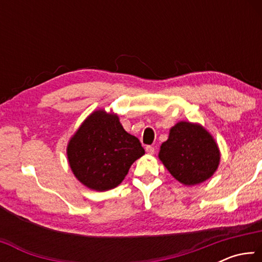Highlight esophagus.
Instances as JSON below:
<instances>
[{
  "mask_svg": "<svg viewBox=\"0 0 262 262\" xmlns=\"http://www.w3.org/2000/svg\"><path fill=\"white\" fill-rule=\"evenodd\" d=\"M145 151H147V154H149V155H154L155 148L151 147V145H147V147H145Z\"/></svg>",
  "mask_w": 262,
  "mask_h": 262,
  "instance_id": "34e87169",
  "label": "esophagus"
}]
</instances>
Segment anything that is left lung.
Returning <instances> with one entry per match:
<instances>
[{
    "instance_id": "8db88e82",
    "label": "left lung",
    "mask_w": 262,
    "mask_h": 262,
    "mask_svg": "<svg viewBox=\"0 0 262 262\" xmlns=\"http://www.w3.org/2000/svg\"><path fill=\"white\" fill-rule=\"evenodd\" d=\"M158 157L179 183L194 186L215 173L221 154L214 137L201 125L180 121L170 129Z\"/></svg>"
}]
</instances>
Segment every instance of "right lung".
<instances>
[{
	"instance_id": "1",
	"label": "right lung",
	"mask_w": 262,
	"mask_h": 262,
	"mask_svg": "<svg viewBox=\"0 0 262 262\" xmlns=\"http://www.w3.org/2000/svg\"><path fill=\"white\" fill-rule=\"evenodd\" d=\"M144 155L137 137L123 129L117 114L92 112L70 139L67 156L75 177L88 188L103 192L122 183Z\"/></svg>"
}]
</instances>
